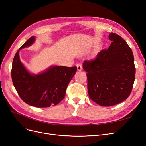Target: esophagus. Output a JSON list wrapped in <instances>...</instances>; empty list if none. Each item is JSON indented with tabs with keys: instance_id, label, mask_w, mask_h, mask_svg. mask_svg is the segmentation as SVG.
<instances>
[{
	"instance_id": "obj_1",
	"label": "esophagus",
	"mask_w": 146,
	"mask_h": 146,
	"mask_svg": "<svg viewBox=\"0 0 146 146\" xmlns=\"http://www.w3.org/2000/svg\"><path fill=\"white\" fill-rule=\"evenodd\" d=\"M77 70H82V69H83V67H82V63H77Z\"/></svg>"
}]
</instances>
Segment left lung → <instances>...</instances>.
Masks as SVG:
<instances>
[{"label":"left lung","mask_w":146,"mask_h":146,"mask_svg":"<svg viewBox=\"0 0 146 146\" xmlns=\"http://www.w3.org/2000/svg\"><path fill=\"white\" fill-rule=\"evenodd\" d=\"M108 37L112 41L109 48L83 64L90 99L104 107L117 105L129 98L136 71L133 52L125 41L113 32Z\"/></svg>","instance_id":"1"}]
</instances>
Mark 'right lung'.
Wrapping results in <instances>:
<instances>
[{"mask_svg": "<svg viewBox=\"0 0 146 146\" xmlns=\"http://www.w3.org/2000/svg\"><path fill=\"white\" fill-rule=\"evenodd\" d=\"M35 41L30 37L21 48L30 46ZM17 50L13 58L11 78L13 85L24 102L36 107L54 106L62 100L69 82L77 72V67L53 66L42 74H30L21 62Z\"/></svg>", "mask_w": 146, "mask_h": 146, "instance_id": "obj_1", "label": "right lung"}]
</instances>
